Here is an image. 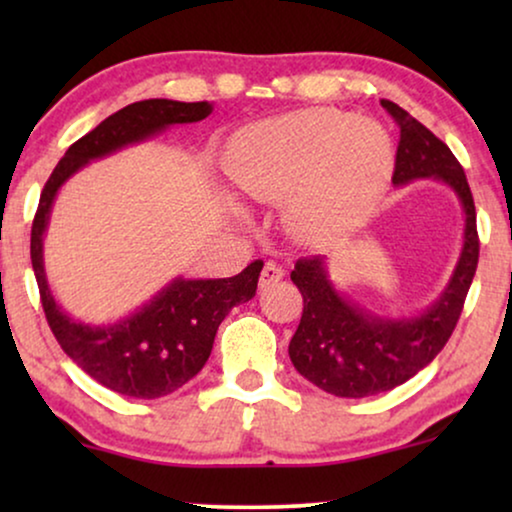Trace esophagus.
Listing matches in <instances>:
<instances>
[{
	"label": "esophagus",
	"mask_w": 512,
	"mask_h": 512,
	"mask_svg": "<svg viewBox=\"0 0 512 512\" xmlns=\"http://www.w3.org/2000/svg\"><path fill=\"white\" fill-rule=\"evenodd\" d=\"M284 277V270H282V265H277V263H272V261H268L263 265V270H261V277H258V286H261V289H268V286H272V284H277L279 279Z\"/></svg>",
	"instance_id": "esophagus-1"
}]
</instances>
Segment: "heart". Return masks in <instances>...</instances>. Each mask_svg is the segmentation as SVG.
Listing matches in <instances>:
<instances>
[{
    "instance_id": "b5f03b06",
    "label": "heart",
    "mask_w": 512,
    "mask_h": 512,
    "mask_svg": "<svg viewBox=\"0 0 512 512\" xmlns=\"http://www.w3.org/2000/svg\"><path fill=\"white\" fill-rule=\"evenodd\" d=\"M223 167L249 198H286L284 219L293 235L328 240L352 233L375 212L394 149L377 123L317 107L237 132Z\"/></svg>"
}]
</instances>
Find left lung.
Returning <instances> with one entry per match:
<instances>
[{
  "instance_id": "1",
  "label": "left lung",
  "mask_w": 512,
  "mask_h": 512,
  "mask_svg": "<svg viewBox=\"0 0 512 512\" xmlns=\"http://www.w3.org/2000/svg\"><path fill=\"white\" fill-rule=\"evenodd\" d=\"M398 128L396 186L438 179L459 195L466 214L464 247L450 284L429 310L412 319H382L349 303L333 289L324 258H298L291 272L303 296V317L289 342L291 363L305 380L340 398H363L408 382L440 354L464 310L478 268L480 240L464 167L447 144L398 104L382 100Z\"/></svg>"
}]
</instances>
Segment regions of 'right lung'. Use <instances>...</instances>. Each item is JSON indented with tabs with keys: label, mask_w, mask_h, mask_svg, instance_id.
Listing matches in <instances>:
<instances>
[{
	"label": "right lung",
	"mask_w": 512,
	"mask_h": 512,
	"mask_svg": "<svg viewBox=\"0 0 512 512\" xmlns=\"http://www.w3.org/2000/svg\"><path fill=\"white\" fill-rule=\"evenodd\" d=\"M212 114L209 102L142 100L128 104L69 146L41 191L32 221L30 256L48 326L65 354L104 387L132 398H160L205 366L219 324L235 305L256 296L263 261L228 279H174L135 314L109 326L81 324L55 303L44 272V233L55 193L90 160L142 142L177 123Z\"/></svg>",
	"instance_id": "1"
}]
</instances>
